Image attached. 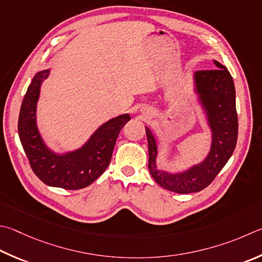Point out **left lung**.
Wrapping results in <instances>:
<instances>
[{
	"label": "left lung",
	"mask_w": 262,
	"mask_h": 262,
	"mask_svg": "<svg viewBox=\"0 0 262 262\" xmlns=\"http://www.w3.org/2000/svg\"><path fill=\"white\" fill-rule=\"evenodd\" d=\"M217 69L194 73L197 93L205 108L212 130V146L206 159L187 172L168 174L156 166L157 144L152 133L145 127L149 144L151 177L160 187L178 193L198 192L210 185L234 152L238 136L236 94L232 78L225 66L214 60Z\"/></svg>",
	"instance_id": "1"
}]
</instances>
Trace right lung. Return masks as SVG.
<instances>
[{
    "mask_svg": "<svg viewBox=\"0 0 262 262\" xmlns=\"http://www.w3.org/2000/svg\"><path fill=\"white\" fill-rule=\"evenodd\" d=\"M49 70L37 73L24 96L18 119V134L31 168L42 182L50 187L78 190L88 187L107 168L119 133L130 120L122 115L104 123L81 149L56 155L42 141L36 127V102L40 87Z\"/></svg>",
    "mask_w": 262,
    "mask_h": 262,
    "instance_id": "add662e5",
    "label": "right lung"
}]
</instances>
